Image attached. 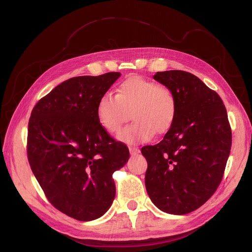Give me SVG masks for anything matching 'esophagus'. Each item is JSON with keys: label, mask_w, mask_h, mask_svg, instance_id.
<instances>
[{"label": "esophagus", "mask_w": 252, "mask_h": 252, "mask_svg": "<svg viewBox=\"0 0 252 252\" xmlns=\"http://www.w3.org/2000/svg\"><path fill=\"white\" fill-rule=\"evenodd\" d=\"M129 151H130L131 155H138L140 154V148L136 146H129Z\"/></svg>", "instance_id": "esophagus-1"}]
</instances>
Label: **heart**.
<instances>
[{
  "label": "heart",
  "instance_id": "heart-1",
  "mask_svg": "<svg viewBox=\"0 0 252 252\" xmlns=\"http://www.w3.org/2000/svg\"><path fill=\"white\" fill-rule=\"evenodd\" d=\"M130 113L134 122L119 133V139L147 142L156 131L162 134L172 127L178 114L177 95L164 84L132 75L120 84L116 95L105 93L98 98L97 121L108 132L119 131Z\"/></svg>",
  "mask_w": 252,
  "mask_h": 252
}]
</instances>
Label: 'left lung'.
I'll return each instance as SVG.
<instances>
[{
    "mask_svg": "<svg viewBox=\"0 0 252 252\" xmlns=\"http://www.w3.org/2000/svg\"><path fill=\"white\" fill-rule=\"evenodd\" d=\"M154 79L178 98L172 127L157 145L144 146L145 186L158 209L186 215L207 202L223 179L231 149V128L222 98L194 74L157 72Z\"/></svg>",
    "mask_w": 252,
    "mask_h": 252,
    "instance_id": "1",
    "label": "left lung"
}]
</instances>
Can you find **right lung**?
Here are the masks:
<instances>
[{"label":"right lung","instance_id":"right-lung-1","mask_svg":"<svg viewBox=\"0 0 252 252\" xmlns=\"http://www.w3.org/2000/svg\"><path fill=\"white\" fill-rule=\"evenodd\" d=\"M121 77L107 72L61 83L42 97L28 123L27 157L48 201L78 220H93L109 209L112 173L129 158L124 143L98 123L96 105Z\"/></svg>","mask_w":252,"mask_h":252}]
</instances>
